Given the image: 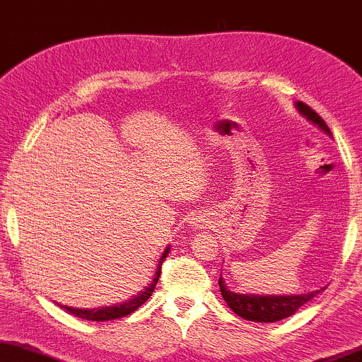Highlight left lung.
I'll list each match as a JSON object with an SVG mask.
<instances>
[{
    "instance_id": "obj_1",
    "label": "left lung",
    "mask_w": 362,
    "mask_h": 362,
    "mask_svg": "<svg viewBox=\"0 0 362 362\" xmlns=\"http://www.w3.org/2000/svg\"><path fill=\"white\" fill-rule=\"evenodd\" d=\"M296 107H298L299 112L307 118V120L315 123L317 127H320L323 132L332 136L330 128L327 127V123L323 122V118L314 109H310L309 105L304 104V102H298ZM218 284L226 304H228L237 315L245 320L260 322V323L262 322L273 323V322L288 319V317L296 314V310L300 309L302 305L307 304V302L314 299L317 294L325 289L322 288L319 291H312V293L298 294V296H257V294L234 293V291L226 288V284L221 276H219Z\"/></svg>"
}]
</instances>
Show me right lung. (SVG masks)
Returning a JSON list of instances; mask_svg holds the SVG:
<instances>
[{
  "instance_id": "right-lung-1",
  "label": "right lung",
  "mask_w": 362,
  "mask_h": 362,
  "mask_svg": "<svg viewBox=\"0 0 362 362\" xmlns=\"http://www.w3.org/2000/svg\"><path fill=\"white\" fill-rule=\"evenodd\" d=\"M167 253H169V249H165V252L163 253L159 260V267L158 272H156V276L151 284L148 286L146 289L141 291L138 296H134L133 299H129L127 302H123L120 305H110V307H102V309H71L68 305H60L63 310H66L68 314H71L78 319H84V320H93V322H105V320H115V319H122V317L133 314L138 307H141L144 302H146L151 294L154 293L156 284L159 281V274H160V268H163V263L165 260Z\"/></svg>"
}]
</instances>
